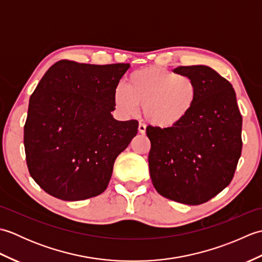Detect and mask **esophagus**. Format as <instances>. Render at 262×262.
<instances>
[{"mask_svg": "<svg viewBox=\"0 0 262 262\" xmlns=\"http://www.w3.org/2000/svg\"><path fill=\"white\" fill-rule=\"evenodd\" d=\"M138 132H140L141 134H145L146 125L144 124V122H140V124H138Z\"/></svg>", "mask_w": 262, "mask_h": 262, "instance_id": "esophagus-1", "label": "esophagus"}]
</instances>
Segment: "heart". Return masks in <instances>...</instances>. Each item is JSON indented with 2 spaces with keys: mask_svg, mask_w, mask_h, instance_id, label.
<instances>
[{
  "mask_svg": "<svg viewBox=\"0 0 262 262\" xmlns=\"http://www.w3.org/2000/svg\"><path fill=\"white\" fill-rule=\"evenodd\" d=\"M198 98L197 83L191 76L160 66L137 70L114 93L117 109L134 116L143 104L145 118L161 128L179 125L191 113Z\"/></svg>",
  "mask_w": 262,
  "mask_h": 262,
  "instance_id": "1",
  "label": "heart"
}]
</instances>
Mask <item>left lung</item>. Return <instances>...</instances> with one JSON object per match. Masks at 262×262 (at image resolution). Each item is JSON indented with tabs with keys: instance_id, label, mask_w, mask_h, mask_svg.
Returning a JSON list of instances; mask_svg holds the SVG:
<instances>
[{
	"instance_id": "obj_1",
	"label": "left lung",
	"mask_w": 262,
	"mask_h": 262,
	"mask_svg": "<svg viewBox=\"0 0 262 262\" xmlns=\"http://www.w3.org/2000/svg\"><path fill=\"white\" fill-rule=\"evenodd\" d=\"M173 71L196 81L197 102L179 125L146 128L149 176L161 196L200 205L233 179L242 151V116L234 89L213 69L192 65Z\"/></svg>"
}]
</instances>
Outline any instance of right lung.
Wrapping results in <instances>:
<instances>
[{"instance_id": "add662e5", "label": "right lung", "mask_w": 262, "mask_h": 262, "mask_svg": "<svg viewBox=\"0 0 262 262\" xmlns=\"http://www.w3.org/2000/svg\"><path fill=\"white\" fill-rule=\"evenodd\" d=\"M128 69L62 59L38 83L24 144L28 170L43 191L76 202L107 189L116 158L137 134V120L111 116L115 90Z\"/></svg>"}]
</instances>
